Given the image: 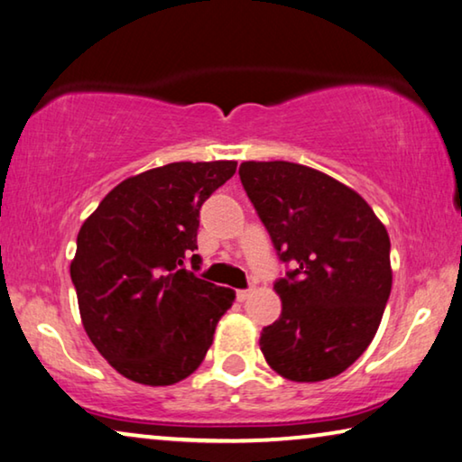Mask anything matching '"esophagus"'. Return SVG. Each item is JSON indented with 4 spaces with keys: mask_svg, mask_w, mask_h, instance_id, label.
<instances>
[{
    "mask_svg": "<svg viewBox=\"0 0 462 462\" xmlns=\"http://www.w3.org/2000/svg\"><path fill=\"white\" fill-rule=\"evenodd\" d=\"M252 295V289H239L237 291V301H245Z\"/></svg>",
    "mask_w": 462,
    "mask_h": 462,
    "instance_id": "esophagus-1",
    "label": "esophagus"
}]
</instances>
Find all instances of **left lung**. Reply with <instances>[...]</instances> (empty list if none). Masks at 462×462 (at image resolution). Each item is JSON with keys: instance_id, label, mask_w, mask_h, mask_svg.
Wrapping results in <instances>:
<instances>
[{"instance_id": "left-lung-1", "label": "left lung", "mask_w": 462, "mask_h": 462, "mask_svg": "<svg viewBox=\"0 0 462 462\" xmlns=\"http://www.w3.org/2000/svg\"><path fill=\"white\" fill-rule=\"evenodd\" d=\"M239 177L279 258L293 271L274 282L279 320L260 335L276 374L335 378L370 346L393 268L386 226L357 191L289 161H245Z\"/></svg>"}]
</instances>
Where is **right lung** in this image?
Listing matches in <instances>:
<instances>
[{
    "label": "right lung",
    "instance_id": "1",
    "mask_svg": "<svg viewBox=\"0 0 462 462\" xmlns=\"http://www.w3.org/2000/svg\"><path fill=\"white\" fill-rule=\"evenodd\" d=\"M236 161L169 162L127 177L78 233L69 266L92 345L124 378L175 384L198 370L236 291L198 271L200 208Z\"/></svg>",
    "mask_w": 462,
    "mask_h": 462
}]
</instances>
